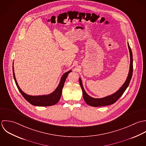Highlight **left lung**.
<instances>
[{
    "label": "left lung",
    "instance_id": "left-lung-1",
    "mask_svg": "<svg viewBox=\"0 0 146 146\" xmlns=\"http://www.w3.org/2000/svg\"><path fill=\"white\" fill-rule=\"evenodd\" d=\"M128 48L130 52V68H129V72L127 76V77L126 78V81L123 84V85L121 87V88L117 91L116 92L111 95L107 96L106 97L103 98H94L89 96L88 94L86 92L85 90H84V88L83 87V85L82 83V81L81 78L79 79L80 81V85L81 86V88L82 90L83 93V97L85 101V102L88 104V105L92 107H101V106H109L112 104H114L117 100L122 96V95L123 94L126 89L128 87L130 80L132 77L133 75V54L131 52V48L129 44L128 43Z\"/></svg>",
    "mask_w": 146,
    "mask_h": 146
}]
</instances>
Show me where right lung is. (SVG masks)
<instances>
[{"mask_svg": "<svg viewBox=\"0 0 146 146\" xmlns=\"http://www.w3.org/2000/svg\"><path fill=\"white\" fill-rule=\"evenodd\" d=\"M72 70H69L66 73H65L62 77L61 78L60 83L58 84V86L55 89V90L52 92L51 94L48 95H39V96H31L28 95L24 92L21 88L18 85V84L16 81L14 69H13V78L16 83V85L18 88L19 91L24 96V98L29 102L31 104L35 106L39 107H46V106H51L56 104L60 99L61 94H62V90L64 87V85L67 76H68L69 73L71 72Z\"/></svg>", "mask_w": 146, "mask_h": 146, "instance_id": "right-lung-1", "label": "right lung"}]
</instances>
